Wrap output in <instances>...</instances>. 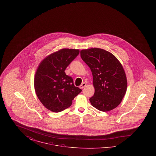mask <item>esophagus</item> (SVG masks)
<instances>
[{
  "mask_svg": "<svg viewBox=\"0 0 156 156\" xmlns=\"http://www.w3.org/2000/svg\"><path fill=\"white\" fill-rule=\"evenodd\" d=\"M86 85H87V83H85V82H83L82 83L81 85H80V88H81V89H83L85 87H86Z\"/></svg>",
  "mask_w": 156,
  "mask_h": 156,
  "instance_id": "34e87169",
  "label": "esophagus"
}]
</instances>
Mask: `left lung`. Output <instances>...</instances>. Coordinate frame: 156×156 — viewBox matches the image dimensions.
Masks as SVG:
<instances>
[{
  "label": "left lung",
  "mask_w": 156,
  "mask_h": 156,
  "mask_svg": "<svg viewBox=\"0 0 156 156\" xmlns=\"http://www.w3.org/2000/svg\"><path fill=\"white\" fill-rule=\"evenodd\" d=\"M80 54L93 75L95 93L89 99L90 104L101 111L115 109L122 102L127 90V78L122 65L111 52L104 49L82 50Z\"/></svg>",
  "instance_id": "1"
}]
</instances>
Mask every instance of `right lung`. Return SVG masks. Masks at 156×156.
<instances>
[{"instance_id": "right-lung-1", "label": "right lung", "mask_w": 156, "mask_h": 156, "mask_svg": "<svg viewBox=\"0 0 156 156\" xmlns=\"http://www.w3.org/2000/svg\"><path fill=\"white\" fill-rule=\"evenodd\" d=\"M77 49L62 48L47 56L40 63L34 76L37 97L49 111L66 109L82 90L75 87L73 78L65 70L79 54Z\"/></svg>"}]
</instances>
